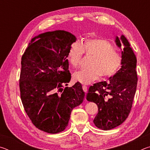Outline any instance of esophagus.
<instances>
[{
  "instance_id": "34e87169",
  "label": "esophagus",
  "mask_w": 150,
  "mask_h": 150,
  "mask_svg": "<svg viewBox=\"0 0 150 150\" xmlns=\"http://www.w3.org/2000/svg\"><path fill=\"white\" fill-rule=\"evenodd\" d=\"M83 91H84V92H85V93H86L87 92V91H88V88H87V86L83 85Z\"/></svg>"
}]
</instances>
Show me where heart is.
<instances>
[{
	"label": "heart",
	"instance_id": "heart-1",
	"mask_svg": "<svg viewBox=\"0 0 150 150\" xmlns=\"http://www.w3.org/2000/svg\"><path fill=\"white\" fill-rule=\"evenodd\" d=\"M83 52L91 55L87 69L73 73V79L82 84H90L98 77L107 78L115 74L122 64V57L107 40L100 38L86 39L80 46L73 44L68 52V62L73 67L79 65Z\"/></svg>",
	"mask_w": 150,
	"mask_h": 150
}]
</instances>
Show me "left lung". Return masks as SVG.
Returning a JSON list of instances; mask_svg holds the SVG:
<instances>
[{
	"label": "left lung",
	"instance_id": "8db88e82",
	"mask_svg": "<svg viewBox=\"0 0 150 150\" xmlns=\"http://www.w3.org/2000/svg\"><path fill=\"white\" fill-rule=\"evenodd\" d=\"M115 42L122 50L121 68L108 81L91 86L87 94V100L98 106V114L93 122L103 130L115 128L126 120L132 106L138 81L137 59L128 40L122 35L120 38L116 36Z\"/></svg>",
	"mask_w": 150,
	"mask_h": 150
}]
</instances>
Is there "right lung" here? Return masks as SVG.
Instances as JSON below:
<instances>
[{
	"instance_id": "obj_1",
	"label": "right lung",
	"mask_w": 150,
	"mask_h": 150,
	"mask_svg": "<svg viewBox=\"0 0 150 150\" xmlns=\"http://www.w3.org/2000/svg\"><path fill=\"white\" fill-rule=\"evenodd\" d=\"M76 40L64 30L43 33L31 40L22 57V102L33 124L45 132L64 130L72 110L84 99L80 83L63 88L71 80L67 56Z\"/></svg>"
}]
</instances>
